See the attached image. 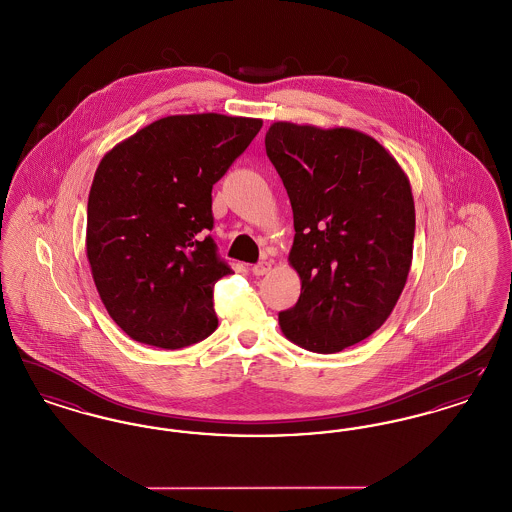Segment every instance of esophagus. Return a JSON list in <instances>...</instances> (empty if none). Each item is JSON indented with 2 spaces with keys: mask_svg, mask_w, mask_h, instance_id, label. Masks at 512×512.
Masks as SVG:
<instances>
[{
  "mask_svg": "<svg viewBox=\"0 0 512 512\" xmlns=\"http://www.w3.org/2000/svg\"><path fill=\"white\" fill-rule=\"evenodd\" d=\"M268 270H270V263H267V261L257 263V265H253V268H251V272H253L255 276H263V274H267Z\"/></svg>",
  "mask_w": 512,
  "mask_h": 512,
  "instance_id": "34e87169",
  "label": "esophagus"
}]
</instances>
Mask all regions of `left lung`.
<instances>
[{
    "label": "left lung",
    "mask_w": 512,
    "mask_h": 512,
    "mask_svg": "<svg viewBox=\"0 0 512 512\" xmlns=\"http://www.w3.org/2000/svg\"><path fill=\"white\" fill-rule=\"evenodd\" d=\"M293 211L290 265L301 278L278 313L288 340L338 353L390 317L405 288L414 242L407 174L374 138L351 128L274 122L265 136Z\"/></svg>",
    "instance_id": "1"
}]
</instances>
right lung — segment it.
<instances>
[{"mask_svg":"<svg viewBox=\"0 0 512 512\" xmlns=\"http://www.w3.org/2000/svg\"><path fill=\"white\" fill-rule=\"evenodd\" d=\"M261 126L219 113L172 115L101 159L86 253L107 313L132 340L180 349L217 330L213 288L232 268L207 234L211 192Z\"/></svg>","mask_w":512,"mask_h":512,"instance_id":"right-lung-1","label":"right lung"}]
</instances>
